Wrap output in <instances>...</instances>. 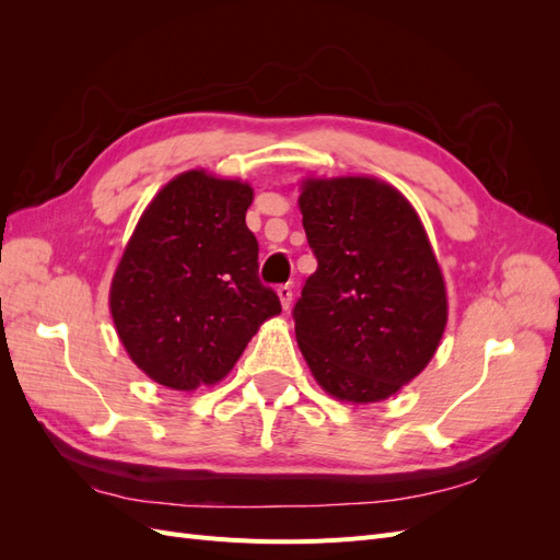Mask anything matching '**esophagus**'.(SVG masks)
<instances>
[{"mask_svg": "<svg viewBox=\"0 0 560 560\" xmlns=\"http://www.w3.org/2000/svg\"><path fill=\"white\" fill-rule=\"evenodd\" d=\"M278 296H280V303H282L284 311L292 306V287L290 284H280L278 287Z\"/></svg>", "mask_w": 560, "mask_h": 560, "instance_id": "esophagus-1", "label": "esophagus"}]
</instances>
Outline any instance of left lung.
Wrapping results in <instances>:
<instances>
[{"mask_svg":"<svg viewBox=\"0 0 560 560\" xmlns=\"http://www.w3.org/2000/svg\"><path fill=\"white\" fill-rule=\"evenodd\" d=\"M299 208L317 270L292 311L299 348L336 399L393 397L446 329V287L411 202L374 177L306 179Z\"/></svg>","mask_w":560,"mask_h":560,"instance_id":"left-lung-1","label":"left lung"}]
</instances>
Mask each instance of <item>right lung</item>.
Segmentation results:
<instances>
[{"instance_id": "1", "label": "right lung", "mask_w": 560, "mask_h": 560, "mask_svg": "<svg viewBox=\"0 0 560 560\" xmlns=\"http://www.w3.org/2000/svg\"><path fill=\"white\" fill-rule=\"evenodd\" d=\"M252 186L189 171L140 217L112 280L109 308L130 360L165 387L222 381L264 319L282 311L259 280L245 224Z\"/></svg>"}]
</instances>
